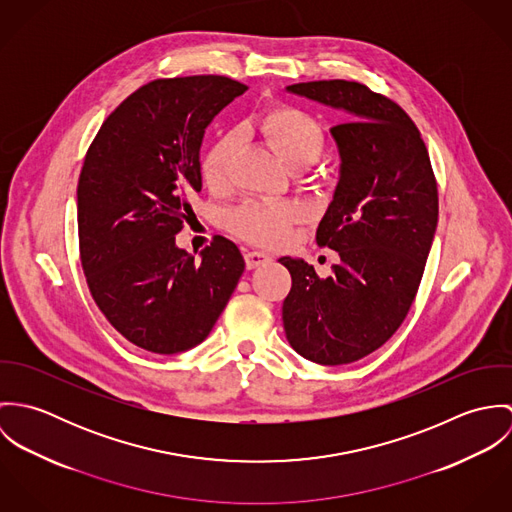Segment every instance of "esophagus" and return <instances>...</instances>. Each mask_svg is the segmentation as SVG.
Returning a JSON list of instances; mask_svg holds the SVG:
<instances>
[{"instance_id":"esophagus-1","label":"esophagus","mask_w":512,"mask_h":512,"mask_svg":"<svg viewBox=\"0 0 512 512\" xmlns=\"http://www.w3.org/2000/svg\"><path fill=\"white\" fill-rule=\"evenodd\" d=\"M244 260H246V268H248V270H254V268H258L260 264H266V262L270 260V256L264 254V252L250 250V252L244 254Z\"/></svg>"}]
</instances>
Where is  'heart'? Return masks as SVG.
Returning <instances> with one entry per match:
<instances>
[{"instance_id": "1", "label": "heart", "mask_w": 512, "mask_h": 512, "mask_svg": "<svg viewBox=\"0 0 512 512\" xmlns=\"http://www.w3.org/2000/svg\"><path fill=\"white\" fill-rule=\"evenodd\" d=\"M256 128L268 146L292 169H305L313 165L325 149L323 126L311 114L295 106H270L260 114ZM238 146L240 134L232 130L222 134L205 151L201 159V177L209 189L222 191L228 187ZM303 219L305 209L293 201H248L230 213L228 228L246 242L278 246L288 240L293 226Z\"/></svg>"}]
</instances>
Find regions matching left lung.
I'll return each mask as SVG.
<instances>
[{"instance_id":"obj_1","label":"left lung","mask_w":512,"mask_h":512,"mask_svg":"<svg viewBox=\"0 0 512 512\" xmlns=\"http://www.w3.org/2000/svg\"><path fill=\"white\" fill-rule=\"evenodd\" d=\"M293 94L347 112L331 128L341 177L315 240L339 252L329 278L303 260L282 319L293 349L317 365H349L382 347L406 319L438 226V183L412 118L361 82L313 80Z\"/></svg>"}]
</instances>
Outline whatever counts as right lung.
<instances>
[{"instance_id": "obj_1", "label": "right lung", "mask_w": 512, "mask_h": 512, "mask_svg": "<svg viewBox=\"0 0 512 512\" xmlns=\"http://www.w3.org/2000/svg\"><path fill=\"white\" fill-rule=\"evenodd\" d=\"M246 84L226 76L155 78L100 126L78 177V250L108 323L157 355L207 339L242 272L234 242L215 236L201 260L175 246L201 191L207 126Z\"/></svg>"}]
</instances>
